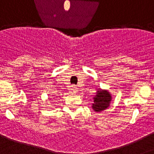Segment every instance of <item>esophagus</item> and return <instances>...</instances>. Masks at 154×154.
<instances>
[{"instance_id": "1", "label": "esophagus", "mask_w": 154, "mask_h": 154, "mask_svg": "<svg viewBox=\"0 0 154 154\" xmlns=\"http://www.w3.org/2000/svg\"><path fill=\"white\" fill-rule=\"evenodd\" d=\"M71 91L73 93H77V87H76L75 85H73V86H71Z\"/></svg>"}]
</instances>
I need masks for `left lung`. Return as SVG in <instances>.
<instances>
[{
  "mask_svg": "<svg viewBox=\"0 0 154 154\" xmlns=\"http://www.w3.org/2000/svg\"><path fill=\"white\" fill-rule=\"evenodd\" d=\"M111 101V95L107 91L99 90L97 92V95L94 97V103L92 108L94 111L100 112L105 110L110 106Z\"/></svg>",
  "mask_w": 154,
  "mask_h": 154,
  "instance_id": "left-lung-1",
  "label": "left lung"
}]
</instances>
